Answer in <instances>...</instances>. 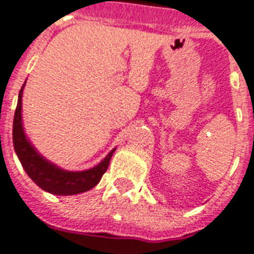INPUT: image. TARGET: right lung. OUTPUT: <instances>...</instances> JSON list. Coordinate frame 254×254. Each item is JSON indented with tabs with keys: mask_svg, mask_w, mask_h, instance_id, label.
I'll use <instances>...</instances> for the list:
<instances>
[{
	"mask_svg": "<svg viewBox=\"0 0 254 254\" xmlns=\"http://www.w3.org/2000/svg\"><path fill=\"white\" fill-rule=\"evenodd\" d=\"M25 87V84H23ZM19 91L18 104L15 108L13 121V143L18 158L21 161L22 166L25 169L33 182L38 185L42 190L55 195H75V193L84 192L95 187L100 182L104 173L107 171L112 154L115 149L105 157L103 162H100L96 167L85 171H65L57 167L49 161H46L37 150L31 146L27 141L22 127V91Z\"/></svg>",
	"mask_w": 254,
	"mask_h": 254,
	"instance_id": "right-lung-1",
	"label": "right lung"
}]
</instances>
